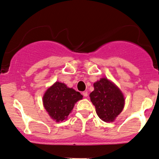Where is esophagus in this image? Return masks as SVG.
I'll list each match as a JSON object with an SVG mask.
<instances>
[{"mask_svg":"<svg viewBox=\"0 0 159 159\" xmlns=\"http://www.w3.org/2000/svg\"><path fill=\"white\" fill-rule=\"evenodd\" d=\"M82 94H83L84 97H85V98H86V97H87V96H88V92H86V91H85V92H83V93H82Z\"/></svg>","mask_w":159,"mask_h":159,"instance_id":"esophagus-1","label":"esophagus"}]
</instances>
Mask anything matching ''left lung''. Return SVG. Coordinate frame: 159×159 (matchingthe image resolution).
I'll use <instances>...</instances> for the list:
<instances>
[{
	"label": "left lung",
	"instance_id": "8db88e82",
	"mask_svg": "<svg viewBox=\"0 0 159 159\" xmlns=\"http://www.w3.org/2000/svg\"><path fill=\"white\" fill-rule=\"evenodd\" d=\"M94 89L89 97L98 116L104 122H114L124 108L123 94L113 82L106 78L94 83Z\"/></svg>",
	"mask_w": 159,
	"mask_h": 159
}]
</instances>
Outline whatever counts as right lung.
Wrapping results in <instances>:
<instances>
[{
    "label": "right lung",
    "mask_w": 159,
    "mask_h": 159,
    "mask_svg": "<svg viewBox=\"0 0 159 159\" xmlns=\"http://www.w3.org/2000/svg\"><path fill=\"white\" fill-rule=\"evenodd\" d=\"M83 95L73 88H68L64 83L56 82L44 94V107L52 119L56 122L66 120Z\"/></svg>",
    "instance_id": "obj_1"
}]
</instances>
